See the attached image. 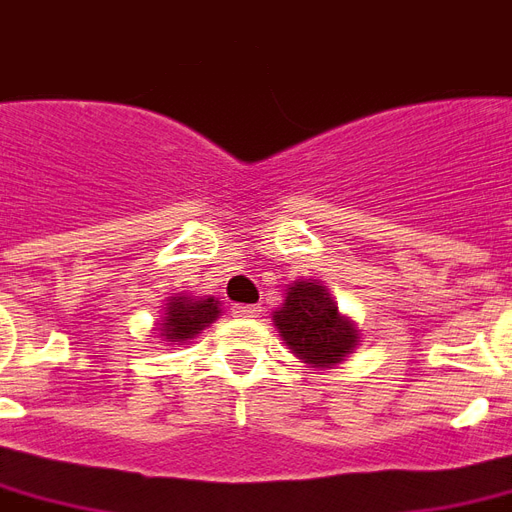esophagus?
Masks as SVG:
<instances>
[{"mask_svg":"<svg viewBox=\"0 0 512 512\" xmlns=\"http://www.w3.org/2000/svg\"><path fill=\"white\" fill-rule=\"evenodd\" d=\"M232 316L255 318V316H260V307H257V305H235V307H232Z\"/></svg>","mask_w":512,"mask_h":512,"instance_id":"34e87169","label":"esophagus"}]
</instances>
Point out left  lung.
<instances>
[{"label":"left lung","mask_w":512,"mask_h":512,"mask_svg":"<svg viewBox=\"0 0 512 512\" xmlns=\"http://www.w3.org/2000/svg\"><path fill=\"white\" fill-rule=\"evenodd\" d=\"M274 324L293 355L316 368L341 363L357 346L355 324L338 313L335 299L318 282L291 285L285 305L274 313Z\"/></svg>","instance_id":"obj_1"}]
</instances>
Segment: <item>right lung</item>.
Returning a JSON list of instances; mask_svg holds the SVG:
<instances>
[{
    "mask_svg": "<svg viewBox=\"0 0 512 512\" xmlns=\"http://www.w3.org/2000/svg\"><path fill=\"white\" fill-rule=\"evenodd\" d=\"M219 316V302L213 296L191 299V296H174L169 302V313L163 318L160 335L169 341H191L196 332L205 330Z\"/></svg>",
    "mask_w": 512,
    "mask_h": 512,
    "instance_id": "obj_1",
    "label": "right lung"
}]
</instances>
